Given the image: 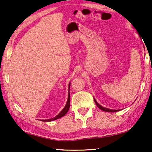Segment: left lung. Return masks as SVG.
Here are the masks:
<instances>
[{
    "mask_svg": "<svg viewBox=\"0 0 152 152\" xmlns=\"http://www.w3.org/2000/svg\"><path fill=\"white\" fill-rule=\"evenodd\" d=\"M94 102L95 103H96V106L99 108L100 109H101L102 110H104V111L105 112H110V113H113V112H117V111H119V110H113V109H107V108H105V107H103L102 106H101V105H100L98 102H96V100H95V99H94Z\"/></svg>",
    "mask_w": 152,
    "mask_h": 152,
    "instance_id": "left-lung-1",
    "label": "left lung"
}]
</instances>
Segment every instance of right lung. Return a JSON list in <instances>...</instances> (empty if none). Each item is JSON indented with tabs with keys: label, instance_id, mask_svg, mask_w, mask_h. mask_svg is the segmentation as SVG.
Wrapping results in <instances>:
<instances>
[{
	"label": "right lung",
	"instance_id": "1",
	"mask_svg": "<svg viewBox=\"0 0 152 152\" xmlns=\"http://www.w3.org/2000/svg\"><path fill=\"white\" fill-rule=\"evenodd\" d=\"M70 83L69 84V92H68V101H67L66 102V106L64 107V108L63 109V110H61V111L59 113L58 115H56L55 117L53 118H51V119H45V120H41L42 121H54L58 119H60V118L64 117V115H65L67 113H68L69 109H70Z\"/></svg>",
	"mask_w": 152,
	"mask_h": 152
}]
</instances>
